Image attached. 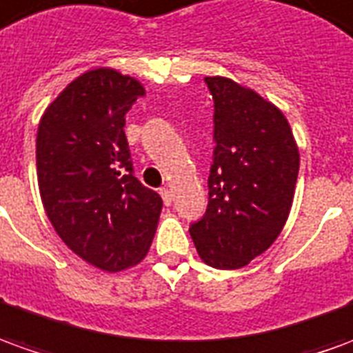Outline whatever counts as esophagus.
Instances as JSON below:
<instances>
[{"label":"esophagus","instance_id":"1","mask_svg":"<svg viewBox=\"0 0 353 353\" xmlns=\"http://www.w3.org/2000/svg\"><path fill=\"white\" fill-rule=\"evenodd\" d=\"M159 194H161L163 203H165V205H171V203H172V192L169 190V188H161V192H159Z\"/></svg>","mask_w":353,"mask_h":353}]
</instances>
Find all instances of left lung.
Listing matches in <instances>:
<instances>
[{
	"instance_id": "8db88e82",
	"label": "left lung",
	"mask_w": 353,
	"mask_h": 353,
	"mask_svg": "<svg viewBox=\"0 0 353 353\" xmlns=\"http://www.w3.org/2000/svg\"><path fill=\"white\" fill-rule=\"evenodd\" d=\"M215 152L205 215L190 227L201 261L240 269L269 250L290 215L300 150L279 107L227 77H205Z\"/></svg>"
}]
</instances>
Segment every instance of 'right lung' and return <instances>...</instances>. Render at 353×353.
<instances>
[{
	"label": "right lung",
	"instance_id": "obj_1",
	"mask_svg": "<svg viewBox=\"0 0 353 353\" xmlns=\"http://www.w3.org/2000/svg\"><path fill=\"white\" fill-rule=\"evenodd\" d=\"M144 86L109 67L82 72L43 111L36 172L46 215L67 246L107 273L140 263L163 201L132 174L125 115Z\"/></svg>",
	"mask_w": 353,
	"mask_h": 353
}]
</instances>
